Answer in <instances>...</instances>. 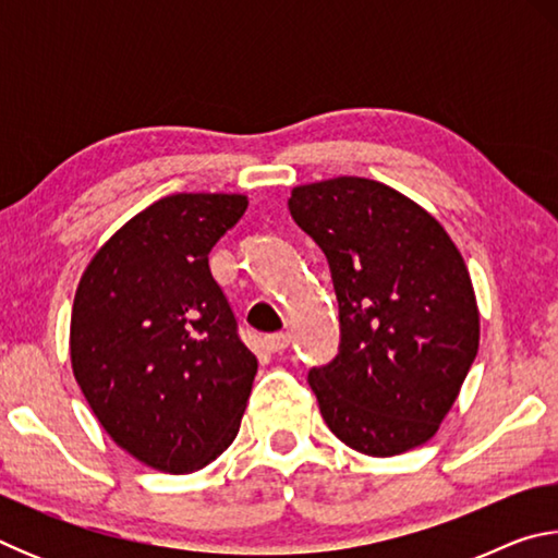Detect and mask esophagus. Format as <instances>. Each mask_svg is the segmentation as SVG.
<instances>
[{
  "label": "esophagus",
  "mask_w": 558,
  "mask_h": 558,
  "mask_svg": "<svg viewBox=\"0 0 558 558\" xmlns=\"http://www.w3.org/2000/svg\"><path fill=\"white\" fill-rule=\"evenodd\" d=\"M288 344H290L288 332H276V335L266 337V347L270 349V352H282V349H288Z\"/></svg>",
  "instance_id": "1"
}]
</instances>
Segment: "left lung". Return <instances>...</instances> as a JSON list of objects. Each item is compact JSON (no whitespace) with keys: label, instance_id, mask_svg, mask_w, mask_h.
Masks as SVG:
<instances>
[{"label":"left lung","instance_id":"1","mask_svg":"<svg viewBox=\"0 0 558 558\" xmlns=\"http://www.w3.org/2000/svg\"><path fill=\"white\" fill-rule=\"evenodd\" d=\"M295 223L325 251L339 302V354L307 381L335 436L374 458L436 436L480 344L470 272L446 229L364 177L295 186Z\"/></svg>","mask_w":558,"mask_h":558}]
</instances>
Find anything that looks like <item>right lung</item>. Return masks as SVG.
I'll return each mask as SVG.
<instances>
[{"label":"right lung","mask_w":558,"mask_h":558,"mask_svg":"<svg viewBox=\"0 0 558 558\" xmlns=\"http://www.w3.org/2000/svg\"><path fill=\"white\" fill-rule=\"evenodd\" d=\"M248 206L243 194H172L100 245L71 313V366L108 436L184 475L241 428L258 359L209 268Z\"/></svg>","instance_id":"obj_1"}]
</instances>
